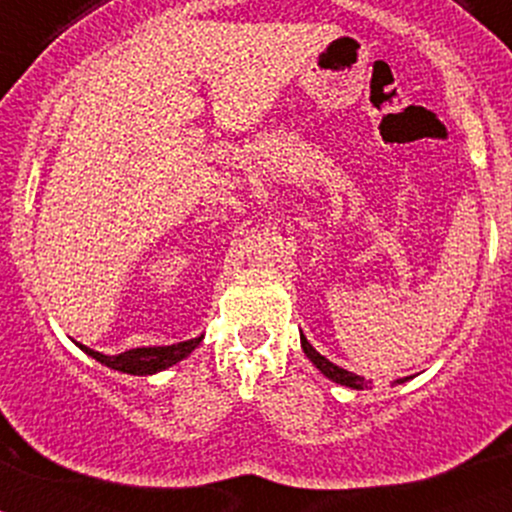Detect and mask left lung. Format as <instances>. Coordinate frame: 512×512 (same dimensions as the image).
<instances>
[{
	"label": "left lung",
	"mask_w": 512,
	"mask_h": 512,
	"mask_svg": "<svg viewBox=\"0 0 512 512\" xmlns=\"http://www.w3.org/2000/svg\"><path fill=\"white\" fill-rule=\"evenodd\" d=\"M300 343H302V351H305L307 359H310L312 364L318 366V372L325 374V377H328L330 382L343 384V387H351V390H364V387H369V384H372V382H366L364 377H359V374L346 372V369H341V366H338V364H333V361L325 359L323 354H318V351L312 348V343L307 341L305 336H300ZM402 382H408V377L397 379V384H402Z\"/></svg>",
	"instance_id": "left-lung-1"
}]
</instances>
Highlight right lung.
Returning a JSON list of instances; mask_svg holds the SVG:
<instances>
[{
  "mask_svg": "<svg viewBox=\"0 0 512 512\" xmlns=\"http://www.w3.org/2000/svg\"><path fill=\"white\" fill-rule=\"evenodd\" d=\"M202 338L205 336L189 338V341H182V343H171V346L130 348V351H122V354H117V356L99 354V351L81 346V343H76V346H79L87 356H92L94 361H99V364H104V366H110V369H115V372L133 374V377H148V374L164 372V369H169V366H174V364H179V361L187 359L194 348L200 346Z\"/></svg>",
  "mask_w": 512,
  "mask_h": 512,
  "instance_id": "add662e5",
  "label": "right lung"
}]
</instances>
